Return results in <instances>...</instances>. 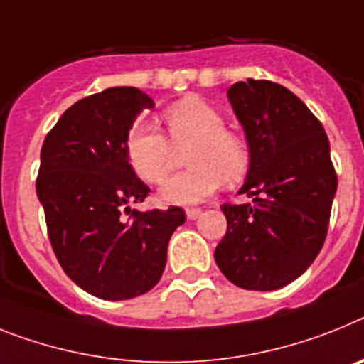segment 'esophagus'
I'll return each instance as SVG.
<instances>
[{"mask_svg": "<svg viewBox=\"0 0 364 364\" xmlns=\"http://www.w3.org/2000/svg\"><path fill=\"white\" fill-rule=\"evenodd\" d=\"M185 213H187V218L188 220H196L198 216L201 215V209H200V207H188V209L185 210Z\"/></svg>", "mask_w": 364, "mask_h": 364, "instance_id": "esophagus-1", "label": "esophagus"}]
</instances>
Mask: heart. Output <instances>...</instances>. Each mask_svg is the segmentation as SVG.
<instances>
[{"label":"heart","mask_w":364,"mask_h":364,"mask_svg":"<svg viewBox=\"0 0 364 364\" xmlns=\"http://www.w3.org/2000/svg\"><path fill=\"white\" fill-rule=\"evenodd\" d=\"M168 139L148 124H135L125 139V155L136 176L149 185L164 181L173 163V148L185 149L187 172L170 177L161 198L173 205H191L215 194L222 183L242 181L250 168L246 140L225 129L224 116L203 100L188 97L163 114Z\"/></svg>","instance_id":"1"}]
</instances>
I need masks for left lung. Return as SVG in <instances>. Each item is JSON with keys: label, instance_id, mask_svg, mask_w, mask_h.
<instances>
[{"label": "left lung", "instance_id": "obj_1", "mask_svg": "<svg viewBox=\"0 0 364 364\" xmlns=\"http://www.w3.org/2000/svg\"><path fill=\"white\" fill-rule=\"evenodd\" d=\"M229 102L250 146L239 194L224 203L228 231L215 259L233 285L276 291L300 277L328 235L337 172L322 124L300 97L267 79L229 87Z\"/></svg>", "mask_w": 364, "mask_h": 364}]
</instances>
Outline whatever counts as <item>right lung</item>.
Returning a JSON list of instances; mask_svg holds the SVG:
<instances>
[{"instance_id":"obj_1","label":"right lung","mask_w":364,"mask_h":364,"mask_svg":"<svg viewBox=\"0 0 364 364\" xmlns=\"http://www.w3.org/2000/svg\"><path fill=\"white\" fill-rule=\"evenodd\" d=\"M151 107L139 88H107L64 111L42 144L36 196L51 248L66 276L102 300L151 291L166 267L168 240L187 220L179 207L129 209L149 188L127 161L125 139Z\"/></svg>"}]
</instances>
